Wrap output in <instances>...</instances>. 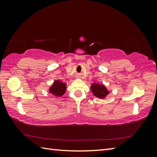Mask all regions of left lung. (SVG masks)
Wrapping results in <instances>:
<instances>
[{"mask_svg":"<svg viewBox=\"0 0 157 157\" xmlns=\"http://www.w3.org/2000/svg\"><path fill=\"white\" fill-rule=\"evenodd\" d=\"M91 91L93 94L99 98H104L109 93L105 86L101 84H95V83L91 86Z\"/></svg>","mask_w":157,"mask_h":157,"instance_id":"8db88e82","label":"left lung"}]
</instances>
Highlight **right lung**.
<instances>
[{"label":"right lung","mask_w":157,"mask_h":157,"mask_svg":"<svg viewBox=\"0 0 157 157\" xmlns=\"http://www.w3.org/2000/svg\"><path fill=\"white\" fill-rule=\"evenodd\" d=\"M66 91V84L59 80H56L52 86L49 88L51 94L56 96H61L65 94Z\"/></svg>","instance_id":"right-lung-1"}]
</instances>
